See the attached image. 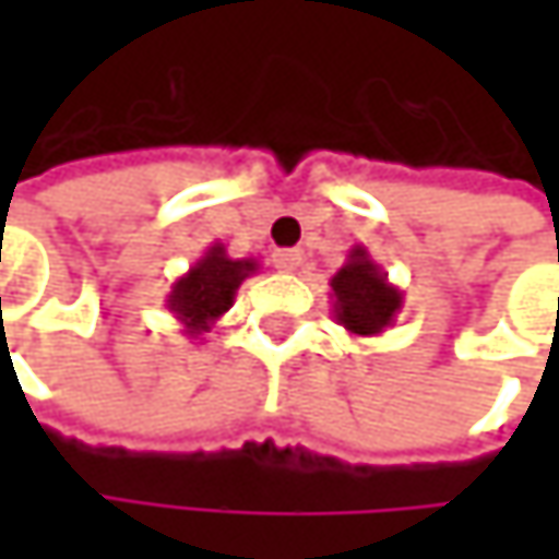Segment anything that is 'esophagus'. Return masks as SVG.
Segmentation results:
<instances>
[{"label": "esophagus", "instance_id": "obj_1", "mask_svg": "<svg viewBox=\"0 0 559 559\" xmlns=\"http://www.w3.org/2000/svg\"><path fill=\"white\" fill-rule=\"evenodd\" d=\"M272 262H275L278 272H297V269L304 265V255H300L297 249H278V252L272 255Z\"/></svg>", "mask_w": 559, "mask_h": 559}]
</instances>
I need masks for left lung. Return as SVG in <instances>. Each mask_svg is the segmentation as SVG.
I'll use <instances>...</instances> for the list:
<instances>
[{"mask_svg": "<svg viewBox=\"0 0 559 559\" xmlns=\"http://www.w3.org/2000/svg\"><path fill=\"white\" fill-rule=\"evenodd\" d=\"M333 317L353 336H379L394 326L404 307L401 287L389 281V272L376 265L366 246H353L343 269L330 278Z\"/></svg>", "mask_w": 559, "mask_h": 559, "instance_id": "1", "label": "left lung"}]
</instances>
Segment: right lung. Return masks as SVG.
I'll list each match as a JSON object with an SVG mask.
<instances>
[{
    "label": "right lung",
    "instance_id": "add662e5",
    "mask_svg": "<svg viewBox=\"0 0 559 559\" xmlns=\"http://www.w3.org/2000/svg\"><path fill=\"white\" fill-rule=\"evenodd\" d=\"M259 272L255 259H229L223 242H213L180 278L170 284L168 307L174 320L183 326V336L203 340L213 323L233 307L236 290L246 278Z\"/></svg>",
    "mask_w": 559,
    "mask_h": 559
}]
</instances>
